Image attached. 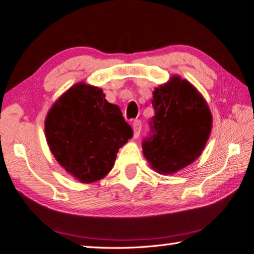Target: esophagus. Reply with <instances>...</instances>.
I'll return each mask as SVG.
<instances>
[{
    "mask_svg": "<svg viewBox=\"0 0 254 254\" xmlns=\"http://www.w3.org/2000/svg\"><path fill=\"white\" fill-rule=\"evenodd\" d=\"M133 135H134V138H138L139 136V134H140V132H141V127H142V123H141V121L140 120H135L134 122H133Z\"/></svg>",
    "mask_w": 254,
    "mask_h": 254,
    "instance_id": "34e87169",
    "label": "esophagus"
}]
</instances>
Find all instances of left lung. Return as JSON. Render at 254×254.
<instances>
[{"instance_id":"1","label":"left lung","mask_w":254,"mask_h":254,"mask_svg":"<svg viewBox=\"0 0 254 254\" xmlns=\"http://www.w3.org/2000/svg\"><path fill=\"white\" fill-rule=\"evenodd\" d=\"M152 95V134L143 141L142 151L152 170L171 175L201 155L210 135L212 115L202 95L179 75L155 88Z\"/></svg>"}]
</instances>
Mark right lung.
I'll use <instances>...</instances> for the list:
<instances>
[{
  "label": "right lung",
  "instance_id": "right-lung-1",
  "mask_svg": "<svg viewBox=\"0 0 254 254\" xmlns=\"http://www.w3.org/2000/svg\"><path fill=\"white\" fill-rule=\"evenodd\" d=\"M45 135L58 163L88 184L112 171L119 149L132 136V128L100 88L79 82L48 111Z\"/></svg>",
  "mask_w": 254,
  "mask_h": 254
}]
</instances>
